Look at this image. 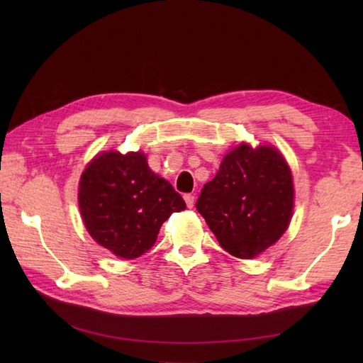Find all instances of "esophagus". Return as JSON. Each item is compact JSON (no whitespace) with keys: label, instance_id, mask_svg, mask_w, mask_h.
<instances>
[{"label":"esophagus","instance_id":"1","mask_svg":"<svg viewBox=\"0 0 363 363\" xmlns=\"http://www.w3.org/2000/svg\"><path fill=\"white\" fill-rule=\"evenodd\" d=\"M184 199H186V203H187V207H190V209H191V207H194V206H195V196H194V195H191V194H189V195H186V196H184Z\"/></svg>","mask_w":363,"mask_h":363}]
</instances>
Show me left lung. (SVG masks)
Masks as SVG:
<instances>
[{
    "label": "left lung",
    "mask_w": 363,
    "mask_h": 363,
    "mask_svg": "<svg viewBox=\"0 0 363 363\" xmlns=\"http://www.w3.org/2000/svg\"><path fill=\"white\" fill-rule=\"evenodd\" d=\"M291 172L272 145L230 150L196 201L221 248L240 259H254L274 245L293 213Z\"/></svg>",
    "instance_id": "obj_1"
}]
</instances>
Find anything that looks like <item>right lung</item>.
<instances>
[{
    "instance_id": "obj_1",
    "label": "right lung",
    "mask_w": 363,
    "mask_h": 363,
    "mask_svg": "<svg viewBox=\"0 0 363 363\" xmlns=\"http://www.w3.org/2000/svg\"><path fill=\"white\" fill-rule=\"evenodd\" d=\"M78 199L91 238L123 259L140 257L169 215L186 209L172 184L151 172L142 151L99 152L81 174Z\"/></svg>"
}]
</instances>
